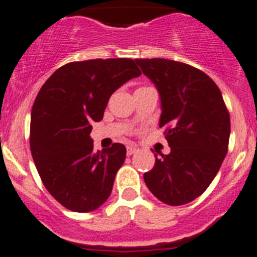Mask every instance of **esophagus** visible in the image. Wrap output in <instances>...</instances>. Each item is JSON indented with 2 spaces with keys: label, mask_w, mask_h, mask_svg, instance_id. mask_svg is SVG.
<instances>
[{
  "label": "esophagus",
  "mask_w": 257,
  "mask_h": 257,
  "mask_svg": "<svg viewBox=\"0 0 257 257\" xmlns=\"http://www.w3.org/2000/svg\"><path fill=\"white\" fill-rule=\"evenodd\" d=\"M138 148L137 147H133V145H129L128 148H126V154L128 155H132V154H134V153H137L138 152Z\"/></svg>",
  "instance_id": "obj_1"
}]
</instances>
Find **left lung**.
I'll return each mask as SVG.
<instances>
[{"label": "left lung", "instance_id": "8db88e82", "mask_svg": "<svg viewBox=\"0 0 257 257\" xmlns=\"http://www.w3.org/2000/svg\"><path fill=\"white\" fill-rule=\"evenodd\" d=\"M136 62L158 88L159 126H167L170 147L168 155L155 154L144 181L164 204L184 205L208 189L221 167L229 147V112L219 87L200 69L164 58Z\"/></svg>", "mask_w": 257, "mask_h": 257}]
</instances>
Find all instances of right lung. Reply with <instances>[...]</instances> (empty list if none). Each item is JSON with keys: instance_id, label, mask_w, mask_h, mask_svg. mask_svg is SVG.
<instances>
[{"instance_id": "right-lung-1", "label": "right lung", "mask_w": 257, "mask_h": 257, "mask_svg": "<svg viewBox=\"0 0 257 257\" xmlns=\"http://www.w3.org/2000/svg\"><path fill=\"white\" fill-rule=\"evenodd\" d=\"M142 74L131 58L71 62L38 92L31 112L30 147L43 185L59 204L89 212L107 201L126 149L114 143L93 152V121H100L110 95Z\"/></svg>"}]
</instances>
